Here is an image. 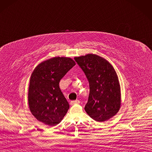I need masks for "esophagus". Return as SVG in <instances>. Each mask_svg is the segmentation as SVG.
Listing matches in <instances>:
<instances>
[{
    "instance_id": "obj_1",
    "label": "esophagus",
    "mask_w": 152,
    "mask_h": 152,
    "mask_svg": "<svg viewBox=\"0 0 152 152\" xmlns=\"http://www.w3.org/2000/svg\"><path fill=\"white\" fill-rule=\"evenodd\" d=\"M79 103H80V101L79 100L71 101V102H70V104H71V105H74V104H79Z\"/></svg>"
}]
</instances>
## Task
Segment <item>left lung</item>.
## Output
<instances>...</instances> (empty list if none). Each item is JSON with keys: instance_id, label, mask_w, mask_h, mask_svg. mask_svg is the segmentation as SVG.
<instances>
[{"instance_id": "obj_1", "label": "left lung", "mask_w": 152, "mask_h": 152, "mask_svg": "<svg viewBox=\"0 0 152 152\" xmlns=\"http://www.w3.org/2000/svg\"><path fill=\"white\" fill-rule=\"evenodd\" d=\"M89 83L90 93L85 110L96 121L103 122L115 115L121 106L120 86L112 65L96 54L75 58Z\"/></svg>"}]
</instances>
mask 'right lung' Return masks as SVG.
I'll return each mask as SVG.
<instances>
[{"mask_svg":"<svg viewBox=\"0 0 152 152\" xmlns=\"http://www.w3.org/2000/svg\"><path fill=\"white\" fill-rule=\"evenodd\" d=\"M75 65L71 58L55 57L34 69L30 79L28 101L31 112L39 121L55 126L67 114L69 104L59 82Z\"/></svg>","mask_w":152,"mask_h":152,"instance_id":"1","label":"right lung"}]
</instances>
